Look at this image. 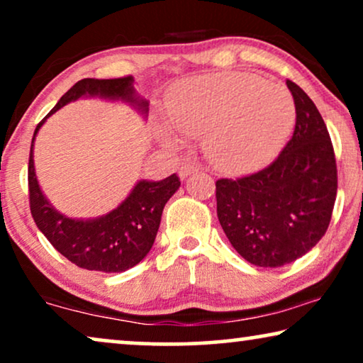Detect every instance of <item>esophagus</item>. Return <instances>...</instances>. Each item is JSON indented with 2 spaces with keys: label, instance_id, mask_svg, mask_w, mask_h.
<instances>
[{
  "label": "esophagus",
  "instance_id": "obj_1",
  "mask_svg": "<svg viewBox=\"0 0 363 363\" xmlns=\"http://www.w3.org/2000/svg\"><path fill=\"white\" fill-rule=\"evenodd\" d=\"M198 172V167L195 165V163H183V165L180 167V170H178V177L182 178V180H185V178L188 175H191V173Z\"/></svg>",
  "mask_w": 363,
  "mask_h": 363
}]
</instances>
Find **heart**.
<instances>
[{
  "instance_id": "heart-1",
  "label": "heart",
  "mask_w": 363,
  "mask_h": 363,
  "mask_svg": "<svg viewBox=\"0 0 363 363\" xmlns=\"http://www.w3.org/2000/svg\"><path fill=\"white\" fill-rule=\"evenodd\" d=\"M168 123L158 135L178 148L182 138H201L208 160L223 172L266 165L289 140L294 99L284 86L246 72H223L178 82L165 101Z\"/></svg>"
}]
</instances>
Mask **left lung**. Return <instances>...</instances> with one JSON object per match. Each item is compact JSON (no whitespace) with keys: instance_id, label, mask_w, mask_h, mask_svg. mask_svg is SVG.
<instances>
[{"instance_id":"obj_1","label":"left lung","mask_w":363,"mask_h":363,"mask_svg":"<svg viewBox=\"0 0 363 363\" xmlns=\"http://www.w3.org/2000/svg\"><path fill=\"white\" fill-rule=\"evenodd\" d=\"M296 106L291 140L272 163L216 182V213L231 246L259 267H281L311 251L329 228L337 196L335 153L311 97L287 79Z\"/></svg>"}]
</instances>
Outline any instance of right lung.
<instances>
[{
  "label": "right lung",
  "mask_w": 363,
  "mask_h": 363,
  "mask_svg": "<svg viewBox=\"0 0 363 363\" xmlns=\"http://www.w3.org/2000/svg\"><path fill=\"white\" fill-rule=\"evenodd\" d=\"M82 96L121 99L137 106L143 113L148 111V102L135 96L132 76L82 79L74 84L59 99L56 107L38 123L34 137L51 113ZM34 137L29 152L28 186L29 208L39 231L64 257L82 269L122 272L138 264L148 255L155 241L163 206L180 186V178L177 173L162 182H138L125 201L106 216L87 221L71 220L49 205L38 185L33 162Z\"/></svg>",
  "instance_id": "1"
}]
</instances>
